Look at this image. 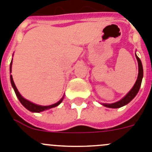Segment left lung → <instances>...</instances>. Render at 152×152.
I'll list each match as a JSON object with an SVG mask.
<instances>
[{
	"label": "left lung",
	"instance_id": "left-lung-1",
	"mask_svg": "<svg viewBox=\"0 0 152 152\" xmlns=\"http://www.w3.org/2000/svg\"><path fill=\"white\" fill-rule=\"evenodd\" d=\"M136 57L138 61V65H139V74H138L137 80H136V83H135V85H134L133 87L132 88V89L127 93V95L124 98L120 100L119 102H117L113 104H102L104 106L107 107H110V108H119V107H121L129 103L136 97V95H137V93L139 91V88H140L141 84H142V80L143 68L142 64V62H141V60L139 59L136 54Z\"/></svg>",
	"mask_w": 152,
	"mask_h": 152
}]
</instances>
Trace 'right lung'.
Returning <instances> with one entry per match:
<instances>
[{
    "label": "right lung",
    "instance_id": "1",
    "mask_svg": "<svg viewBox=\"0 0 152 152\" xmlns=\"http://www.w3.org/2000/svg\"><path fill=\"white\" fill-rule=\"evenodd\" d=\"M11 66H12V61H11V63H10V73H11ZM10 82H11L12 86H13V89H14V91H15V93H16V96H17V98H18V99H19V101L20 102V103H21L23 106L25 107L27 110H30V111H32V112H36V113H39V112L44 111V110H48V109L52 108V107H54L58 106V105H59L62 102L63 99H64V96H63V98L60 100L59 102H57V103H55V104H54L48 105V106H41V105L35 104L32 103V102H29V101H28V100L25 99V98H23V97L20 95V92H19V91L17 90V88H16V86H15V83H14V82H13L12 75H10Z\"/></svg>",
    "mask_w": 152,
    "mask_h": 152
}]
</instances>
